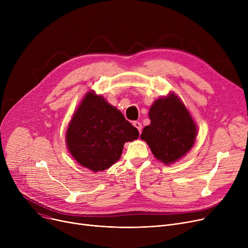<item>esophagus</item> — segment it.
I'll return each instance as SVG.
<instances>
[{"instance_id":"obj_1","label":"esophagus","mask_w":248,"mask_h":248,"mask_svg":"<svg viewBox=\"0 0 248 248\" xmlns=\"http://www.w3.org/2000/svg\"><path fill=\"white\" fill-rule=\"evenodd\" d=\"M133 124H134L135 127H137V128L139 129V132H140V133H141V127H142V126H141V124H140V122H134Z\"/></svg>"}]
</instances>
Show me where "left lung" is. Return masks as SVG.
<instances>
[{
    "instance_id": "left-lung-1",
    "label": "left lung",
    "mask_w": 248,
    "mask_h": 248,
    "mask_svg": "<svg viewBox=\"0 0 248 248\" xmlns=\"http://www.w3.org/2000/svg\"><path fill=\"white\" fill-rule=\"evenodd\" d=\"M149 116L151 124L144 128L140 138L158 160L174 163L193 147L196 125L178 96L170 94L155 101Z\"/></svg>"
}]
</instances>
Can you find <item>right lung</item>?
Listing matches in <instances>:
<instances>
[{"label": "right lung", "instance_id": "right-lung-1", "mask_svg": "<svg viewBox=\"0 0 248 248\" xmlns=\"http://www.w3.org/2000/svg\"><path fill=\"white\" fill-rule=\"evenodd\" d=\"M139 131L102 96L88 93L73 114L66 144L73 158L91 171H104L121 158L124 144Z\"/></svg>", "mask_w": 248, "mask_h": 248}]
</instances>
